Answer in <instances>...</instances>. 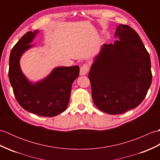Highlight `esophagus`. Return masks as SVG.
I'll return each mask as SVG.
<instances>
[{
  "label": "esophagus",
  "mask_w": 160,
  "mask_h": 160,
  "mask_svg": "<svg viewBox=\"0 0 160 160\" xmlns=\"http://www.w3.org/2000/svg\"><path fill=\"white\" fill-rule=\"evenodd\" d=\"M89 67L87 64H84L83 65L80 67V76H84L87 73L88 71H89Z\"/></svg>",
  "instance_id": "1"
}]
</instances>
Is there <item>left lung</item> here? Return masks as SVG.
<instances>
[{"label":"left lung","instance_id":"8db88e82","mask_svg":"<svg viewBox=\"0 0 160 160\" xmlns=\"http://www.w3.org/2000/svg\"><path fill=\"white\" fill-rule=\"evenodd\" d=\"M113 44H104L89 73L95 105L108 114L124 113L140 105L152 81L149 53L138 33L119 25Z\"/></svg>","mask_w":160,"mask_h":160}]
</instances>
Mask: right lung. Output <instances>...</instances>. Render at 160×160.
<instances>
[{
	"label": "right lung",
	"mask_w": 160,
	"mask_h": 160,
	"mask_svg": "<svg viewBox=\"0 0 160 160\" xmlns=\"http://www.w3.org/2000/svg\"><path fill=\"white\" fill-rule=\"evenodd\" d=\"M38 31L26 33L14 47L9 56V79L13 94L24 109L40 116L53 117L66 109L71 86L79 76L78 66L56 67L43 80L33 83L25 77L20 67V57L27 50Z\"/></svg>",
	"instance_id": "right-lung-1"
}]
</instances>
